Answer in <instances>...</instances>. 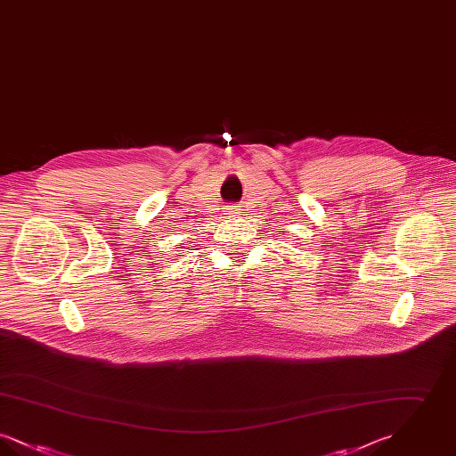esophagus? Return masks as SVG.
Here are the masks:
<instances>
[{
    "label": "esophagus",
    "instance_id": "34e87169",
    "mask_svg": "<svg viewBox=\"0 0 456 456\" xmlns=\"http://www.w3.org/2000/svg\"><path fill=\"white\" fill-rule=\"evenodd\" d=\"M229 210H231V212H232V214H239L238 207H231V208H229Z\"/></svg>",
    "mask_w": 456,
    "mask_h": 456
}]
</instances>
